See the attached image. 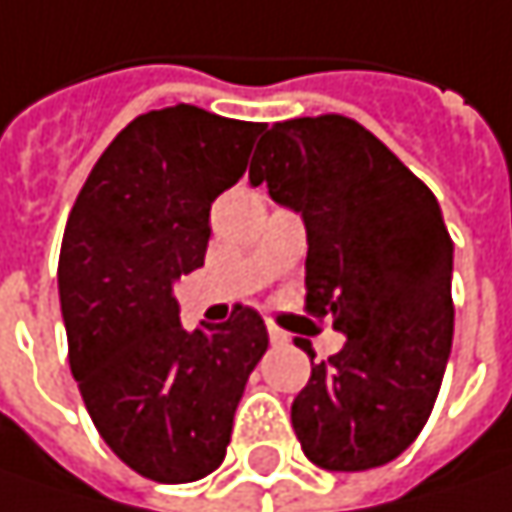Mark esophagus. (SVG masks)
I'll return each mask as SVG.
<instances>
[{
    "mask_svg": "<svg viewBox=\"0 0 512 512\" xmlns=\"http://www.w3.org/2000/svg\"><path fill=\"white\" fill-rule=\"evenodd\" d=\"M269 340H272V346H284L290 337H287V331H284V328H278V325H272V322H269Z\"/></svg>",
    "mask_w": 512,
    "mask_h": 512,
    "instance_id": "1",
    "label": "esophagus"
}]
</instances>
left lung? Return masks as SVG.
<instances>
[{"instance_id":"obj_1","label":"left lung","mask_w":512,"mask_h":512,"mask_svg":"<svg viewBox=\"0 0 512 512\" xmlns=\"http://www.w3.org/2000/svg\"><path fill=\"white\" fill-rule=\"evenodd\" d=\"M249 181L307 228L304 310L334 319L346 346L313 363L293 401L310 463L363 472L425 428L454 334V243L434 193L360 122L340 114L275 122Z\"/></svg>"}]
</instances>
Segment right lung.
<instances>
[{"instance_id": "right-lung-1", "label": "right lung", "mask_w": 512, "mask_h": 512, "mask_svg": "<svg viewBox=\"0 0 512 512\" xmlns=\"http://www.w3.org/2000/svg\"><path fill=\"white\" fill-rule=\"evenodd\" d=\"M263 122L175 105L131 119L70 210L58 293L70 369L119 460L158 484L210 475L234 410L269 346L237 304L228 322L187 331L172 287L205 263L210 205L234 187Z\"/></svg>"}]
</instances>
